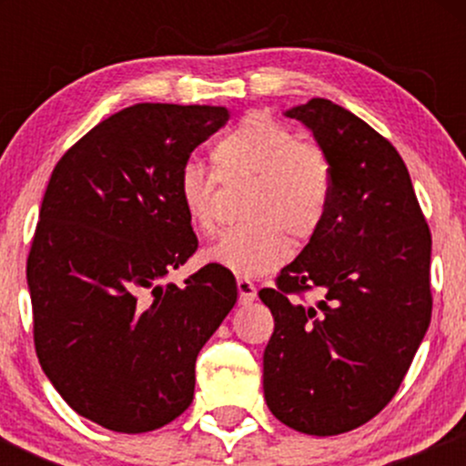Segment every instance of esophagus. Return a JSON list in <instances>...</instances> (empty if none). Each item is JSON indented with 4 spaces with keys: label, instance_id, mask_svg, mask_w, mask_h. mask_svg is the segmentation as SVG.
Segmentation results:
<instances>
[{
    "label": "esophagus",
    "instance_id": "34e87169",
    "mask_svg": "<svg viewBox=\"0 0 466 466\" xmlns=\"http://www.w3.org/2000/svg\"><path fill=\"white\" fill-rule=\"evenodd\" d=\"M237 289H238L240 304H249L256 300V285L251 280H248V278H238Z\"/></svg>",
    "mask_w": 466,
    "mask_h": 466
}]
</instances>
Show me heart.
<instances>
[{"label": "heart", "mask_w": 466, "mask_h": 466, "mask_svg": "<svg viewBox=\"0 0 466 466\" xmlns=\"http://www.w3.org/2000/svg\"><path fill=\"white\" fill-rule=\"evenodd\" d=\"M212 170L188 162L179 168L177 197L197 232L210 234L217 223V180L249 181L240 226L221 234L206 249L208 263L237 276H260L285 263L296 245L318 237L330 212L335 175L322 147L298 140L285 122L251 114L210 151Z\"/></svg>", "instance_id": "1"}]
</instances>
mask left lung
Instances as JSON below:
<instances>
[{"mask_svg":"<svg viewBox=\"0 0 466 466\" xmlns=\"http://www.w3.org/2000/svg\"><path fill=\"white\" fill-rule=\"evenodd\" d=\"M285 116L330 157L335 192L318 237L274 289L263 357L271 414L291 430L335 436L392 400L431 319V234L405 162L386 137L326 98ZM315 290L318 303L296 301Z\"/></svg>","mask_w":466,"mask_h":466,"instance_id":"8db88e82","label":"left lung"}]
</instances>
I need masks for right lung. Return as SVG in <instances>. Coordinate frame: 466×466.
<instances>
[{
    "mask_svg": "<svg viewBox=\"0 0 466 466\" xmlns=\"http://www.w3.org/2000/svg\"><path fill=\"white\" fill-rule=\"evenodd\" d=\"M228 120L226 106L133 105L52 170L28 256L36 357L69 408L111 431L188 410L197 355L237 302L215 263L166 282L199 245L179 168Z\"/></svg>",
    "mask_w": 466,
    "mask_h": 466,
    "instance_id": "1",
    "label": "right lung"
}]
</instances>
